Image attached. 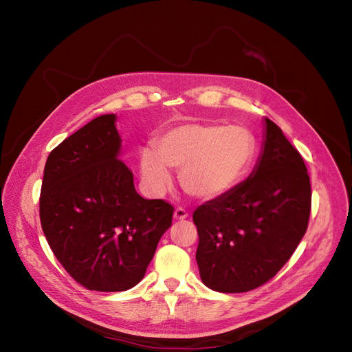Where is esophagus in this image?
<instances>
[{"instance_id":"1","label":"esophagus","mask_w":352,"mask_h":352,"mask_svg":"<svg viewBox=\"0 0 352 352\" xmlns=\"http://www.w3.org/2000/svg\"><path fill=\"white\" fill-rule=\"evenodd\" d=\"M173 217H175V220H185L188 217V211L182 207H177L173 212Z\"/></svg>"}]
</instances>
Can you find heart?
<instances>
[{"label":"heart","instance_id":"1","mask_svg":"<svg viewBox=\"0 0 352 352\" xmlns=\"http://www.w3.org/2000/svg\"><path fill=\"white\" fill-rule=\"evenodd\" d=\"M255 138L239 124L185 122L168 127L154 141V151H142L140 167L153 195L172 184L170 168H180L185 192L198 201L229 195L247 176L255 157Z\"/></svg>","mask_w":352,"mask_h":352}]
</instances>
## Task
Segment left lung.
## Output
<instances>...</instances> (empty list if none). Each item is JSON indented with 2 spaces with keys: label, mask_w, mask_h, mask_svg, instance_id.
I'll list each match as a JSON object with an SVG mask.
<instances>
[{
  "label": "left lung",
  "mask_w": 352,
  "mask_h": 352,
  "mask_svg": "<svg viewBox=\"0 0 352 352\" xmlns=\"http://www.w3.org/2000/svg\"><path fill=\"white\" fill-rule=\"evenodd\" d=\"M261 153L232 192L194 211L201 280L217 292H247L272 279L305 235L311 186L304 160L280 127L263 120Z\"/></svg>",
  "instance_id": "1"
}]
</instances>
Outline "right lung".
I'll list each match as a JSON object with an SVG mask.
<instances>
[{
	"label": "right lung",
	"mask_w": 352,
	"mask_h": 352,
	"mask_svg": "<svg viewBox=\"0 0 352 352\" xmlns=\"http://www.w3.org/2000/svg\"><path fill=\"white\" fill-rule=\"evenodd\" d=\"M116 114H102L47 158L39 216L50 248L89 291L120 292L140 283L173 207L136 192L120 160Z\"/></svg>",
	"instance_id": "right-lung-1"
}]
</instances>
